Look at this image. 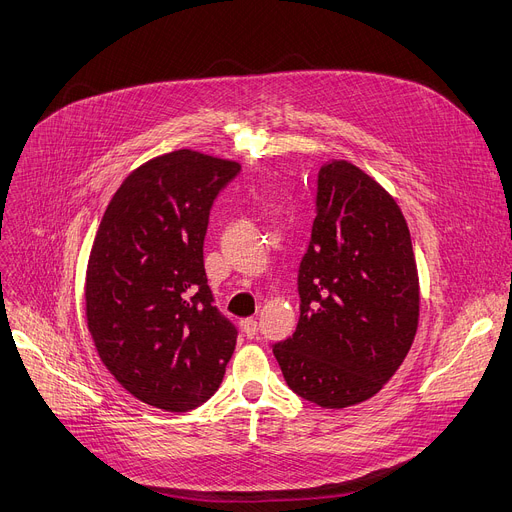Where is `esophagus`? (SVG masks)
<instances>
[{
	"label": "esophagus",
	"mask_w": 512,
	"mask_h": 512,
	"mask_svg": "<svg viewBox=\"0 0 512 512\" xmlns=\"http://www.w3.org/2000/svg\"><path fill=\"white\" fill-rule=\"evenodd\" d=\"M257 331H259V324H257L255 318H245L243 320V333H245L247 339H255Z\"/></svg>",
	"instance_id": "esophagus-1"
}]
</instances>
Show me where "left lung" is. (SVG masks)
Wrapping results in <instances>:
<instances>
[{
	"label": "left lung",
	"mask_w": 512,
	"mask_h": 512,
	"mask_svg": "<svg viewBox=\"0 0 512 512\" xmlns=\"http://www.w3.org/2000/svg\"><path fill=\"white\" fill-rule=\"evenodd\" d=\"M298 294L294 335L271 345L288 386L322 408L378 394L414 341L418 275L398 204L347 161L318 171Z\"/></svg>",
	"instance_id": "8db88e82"
}]
</instances>
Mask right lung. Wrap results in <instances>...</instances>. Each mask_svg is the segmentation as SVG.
I'll return each mask as SVG.
<instances>
[{
	"label": "right lung",
	"mask_w": 512,
	"mask_h": 512,
	"mask_svg": "<svg viewBox=\"0 0 512 512\" xmlns=\"http://www.w3.org/2000/svg\"><path fill=\"white\" fill-rule=\"evenodd\" d=\"M241 165L190 149L132 171L106 208L85 277L100 359L141 402L169 412L220 386L237 327L216 306L204 239L218 194Z\"/></svg>",
	"instance_id": "obj_1"
}]
</instances>
